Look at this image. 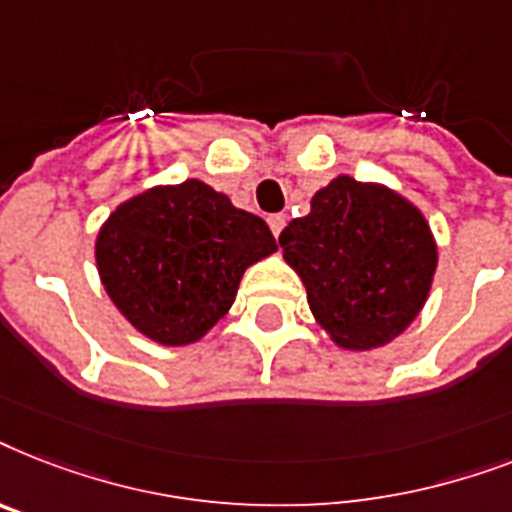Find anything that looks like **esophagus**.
Instances as JSON below:
<instances>
[{"label":"esophagus","instance_id":"34e87169","mask_svg":"<svg viewBox=\"0 0 512 512\" xmlns=\"http://www.w3.org/2000/svg\"><path fill=\"white\" fill-rule=\"evenodd\" d=\"M267 222H269V230H272V235L280 237V232L285 230V214H272Z\"/></svg>","mask_w":512,"mask_h":512}]
</instances>
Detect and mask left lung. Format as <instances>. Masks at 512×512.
Returning <instances> with one entry per match:
<instances>
[{"label": "left lung", "instance_id": "1", "mask_svg": "<svg viewBox=\"0 0 512 512\" xmlns=\"http://www.w3.org/2000/svg\"><path fill=\"white\" fill-rule=\"evenodd\" d=\"M280 248L314 320L346 351L399 338L423 312L439 267L423 211L402 192L349 174L314 192L312 211L280 232Z\"/></svg>", "mask_w": 512, "mask_h": 512}]
</instances>
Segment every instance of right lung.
<instances>
[{"label": "right lung", "instance_id": "obj_1", "mask_svg": "<svg viewBox=\"0 0 512 512\" xmlns=\"http://www.w3.org/2000/svg\"><path fill=\"white\" fill-rule=\"evenodd\" d=\"M277 251L267 222L185 179L118 203L94 240L108 298L161 346H190L235 304L245 269Z\"/></svg>", "mask_w": 512, "mask_h": 512}]
</instances>
